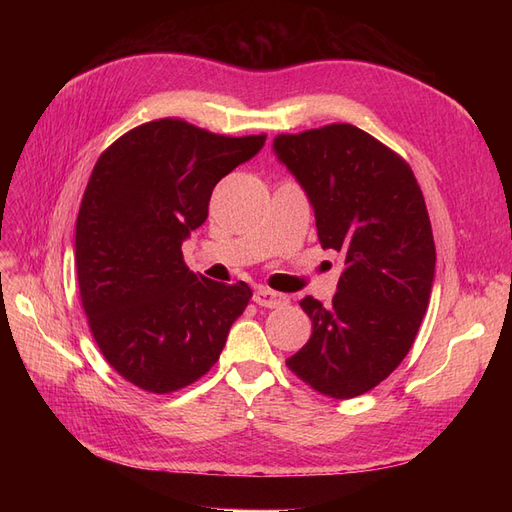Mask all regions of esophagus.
Returning a JSON list of instances; mask_svg holds the SVG:
<instances>
[{"instance_id": "34e87169", "label": "esophagus", "mask_w": 512, "mask_h": 512, "mask_svg": "<svg viewBox=\"0 0 512 512\" xmlns=\"http://www.w3.org/2000/svg\"><path fill=\"white\" fill-rule=\"evenodd\" d=\"M286 301H288L286 294L269 290V288H265V286H260V288L254 290V303L260 305V307H280V305H284Z\"/></svg>"}]
</instances>
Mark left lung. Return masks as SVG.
Returning <instances> with one entry per match:
<instances>
[{
	"mask_svg": "<svg viewBox=\"0 0 512 512\" xmlns=\"http://www.w3.org/2000/svg\"><path fill=\"white\" fill-rule=\"evenodd\" d=\"M299 181L324 250L344 254L333 303L305 297L309 342L286 359L322 395L350 399L404 361L427 312L436 245L412 168L350 123L275 136Z\"/></svg>",
	"mask_w": 512,
	"mask_h": 512,
	"instance_id": "8db88e82",
	"label": "left lung"
}]
</instances>
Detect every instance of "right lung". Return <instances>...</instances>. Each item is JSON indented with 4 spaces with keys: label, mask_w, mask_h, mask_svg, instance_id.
<instances>
[{
    "label": "right lung",
    "mask_w": 512,
    "mask_h": 512,
    "mask_svg": "<svg viewBox=\"0 0 512 512\" xmlns=\"http://www.w3.org/2000/svg\"><path fill=\"white\" fill-rule=\"evenodd\" d=\"M267 136H220L181 119L123 134L94 166L76 218V275L89 329L119 376L149 393L183 389L220 359L252 290L185 267L222 177Z\"/></svg>",
    "instance_id": "obj_1"
}]
</instances>
